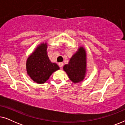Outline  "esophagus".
<instances>
[{"label":"esophagus","mask_w":125,"mask_h":125,"mask_svg":"<svg viewBox=\"0 0 125 125\" xmlns=\"http://www.w3.org/2000/svg\"><path fill=\"white\" fill-rule=\"evenodd\" d=\"M59 65V66H60V67L62 68V66H63V62H60Z\"/></svg>","instance_id":"1"}]
</instances>
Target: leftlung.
<instances>
[{"instance_id":"1","label":"left lung","mask_w":125,"mask_h":125,"mask_svg":"<svg viewBox=\"0 0 125 125\" xmlns=\"http://www.w3.org/2000/svg\"><path fill=\"white\" fill-rule=\"evenodd\" d=\"M64 70L66 72L71 81L77 83L84 78L86 73V53L83 47L70 60L68 64L65 65Z\"/></svg>"}]
</instances>
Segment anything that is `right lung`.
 Returning a JSON list of instances; mask_svg holds the SVG:
<instances>
[{
	"label": "right lung",
	"mask_w": 125,
	"mask_h": 125,
	"mask_svg": "<svg viewBox=\"0 0 125 125\" xmlns=\"http://www.w3.org/2000/svg\"><path fill=\"white\" fill-rule=\"evenodd\" d=\"M47 48V44H41L27 61V73L34 81L39 83H45L53 72L59 69L57 64L49 60Z\"/></svg>",
	"instance_id": "add662e5"
}]
</instances>
